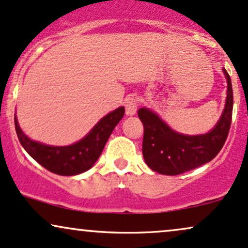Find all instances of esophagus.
Masks as SVG:
<instances>
[{"mask_svg":"<svg viewBox=\"0 0 248 248\" xmlns=\"http://www.w3.org/2000/svg\"><path fill=\"white\" fill-rule=\"evenodd\" d=\"M125 106V112H126L127 116H133L137 112V107H138V101H137L136 97L133 96H130L127 97L124 102Z\"/></svg>","mask_w":248,"mask_h":248,"instance_id":"1","label":"esophagus"}]
</instances>
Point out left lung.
Segmentation results:
<instances>
[{
	"instance_id": "obj_1",
	"label": "left lung",
	"mask_w": 248,
	"mask_h": 248,
	"mask_svg": "<svg viewBox=\"0 0 248 248\" xmlns=\"http://www.w3.org/2000/svg\"><path fill=\"white\" fill-rule=\"evenodd\" d=\"M223 72L228 81L225 108L216 126L205 135H181L147 108L138 110L144 125L142 155L151 170L164 175H179L211 161L219 153L228 138L233 109L231 78L225 69Z\"/></svg>"
}]
</instances>
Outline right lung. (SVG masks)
Returning a JSON list of instances; mask_svg holds the SVG:
<instances>
[{
  "label": "right lung",
  "mask_w": 248,
  "mask_h": 248,
  "mask_svg": "<svg viewBox=\"0 0 248 248\" xmlns=\"http://www.w3.org/2000/svg\"><path fill=\"white\" fill-rule=\"evenodd\" d=\"M124 112V107H121L108 113L83 139L69 146H48L31 140L20 130L16 116L15 127L22 146L38 164L58 175L72 176L83 173L94 166L115 126L123 118Z\"/></svg>",
  "instance_id": "right-lung-1"
}]
</instances>
